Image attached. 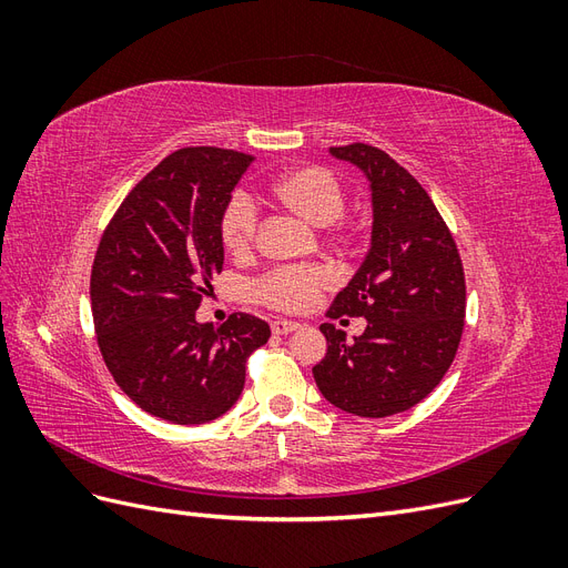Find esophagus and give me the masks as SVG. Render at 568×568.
Listing matches in <instances>:
<instances>
[{
  "mask_svg": "<svg viewBox=\"0 0 568 568\" xmlns=\"http://www.w3.org/2000/svg\"><path fill=\"white\" fill-rule=\"evenodd\" d=\"M296 329H301L298 322H291V320H274L272 322V334H277V336H286Z\"/></svg>",
  "mask_w": 568,
  "mask_h": 568,
  "instance_id": "esophagus-1",
  "label": "esophagus"
}]
</instances>
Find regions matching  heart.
Instances as JSON below:
<instances>
[{
    "mask_svg": "<svg viewBox=\"0 0 568 568\" xmlns=\"http://www.w3.org/2000/svg\"><path fill=\"white\" fill-rule=\"evenodd\" d=\"M272 199L291 215L313 227H329L343 215L346 196L332 170L322 165H301L286 170L272 182ZM257 230L255 203L246 194H234L220 215V239L232 255H246L253 248ZM332 284L324 267L272 270L253 286L255 301L274 311L298 313L315 301L322 288Z\"/></svg>",
    "mask_w": 568,
    "mask_h": 568,
    "instance_id": "heart-1",
    "label": "heart"
}]
</instances>
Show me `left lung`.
<instances>
[{
	"label": "left lung",
	"mask_w": 568,
	"mask_h": 568,
	"mask_svg": "<svg viewBox=\"0 0 568 568\" xmlns=\"http://www.w3.org/2000/svg\"><path fill=\"white\" fill-rule=\"evenodd\" d=\"M365 173L372 192V244L329 317H365L353 343L324 322L326 355L313 367L332 405L382 419L415 407L450 369L467 311L462 257L424 186L386 151L332 146Z\"/></svg>",
	"instance_id": "obj_1"
}]
</instances>
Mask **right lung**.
I'll return each instance as SVG.
<instances>
[{
	"instance_id": "right-lung-1",
	"label": "right lung",
	"mask_w": 568,
	"mask_h": 568,
	"mask_svg": "<svg viewBox=\"0 0 568 568\" xmlns=\"http://www.w3.org/2000/svg\"><path fill=\"white\" fill-rule=\"evenodd\" d=\"M253 163L217 146L180 149L120 203L101 236L92 317L101 357L128 398L173 424L225 415L246 382V359L270 326L234 313L222 326L196 322L225 248L220 215Z\"/></svg>"
}]
</instances>
